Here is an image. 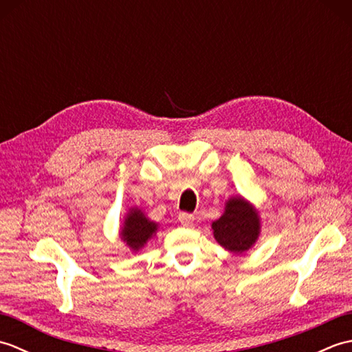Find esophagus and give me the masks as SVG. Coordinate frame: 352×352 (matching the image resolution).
<instances>
[{"label": "esophagus", "instance_id": "obj_1", "mask_svg": "<svg viewBox=\"0 0 352 352\" xmlns=\"http://www.w3.org/2000/svg\"><path fill=\"white\" fill-rule=\"evenodd\" d=\"M178 221H180L182 226H184V227H192L193 222H195V216L183 212V213L178 214Z\"/></svg>", "mask_w": 352, "mask_h": 352}]
</instances>
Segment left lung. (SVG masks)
Segmentation results:
<instances>
[{"label": "left lung", "mask_w": 352, "mask_h": 352, "mask_svg": "<svg viewBox=\"0 0 352 352\" xmlns=\"http://www.w3.org/2000/svg\"><path fill=\"white\" fill-rule=\"evenodd\" d=\"M213 236L221 246L234 254L248 251L260 234V218L256 208L241 197L230 198L226 212L212 223Z\"/></svg>", "instance_id": "left-lung-1"}]
</instances>
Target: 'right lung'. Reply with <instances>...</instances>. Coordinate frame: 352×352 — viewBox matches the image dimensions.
<instances>
[{"instance_id": "right-lung-1", "label": "right lung", "mask_w": 352, "mask_h": 352, "mask_svg": "<svg viewBox=\"0 0 352 352\" xmlns=\"http://www.w3.org/2000/svg\"><path fill=\"white\" fill-rule=\"evenodd\" d=\"M157 223L149 221L138 207L130 208L121 228V239L131 251H139L157 231Z\"/></svg>"}]
</instances>
